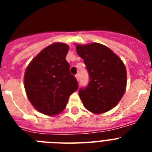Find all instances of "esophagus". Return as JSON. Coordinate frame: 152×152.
Here are the masks:
<instances>
[{
  "label": "esophagus",
  "mask_w": 152,
  "mask_h": 152,
  "mask_svg": "<svg viewBox=\"0 0 152 152\" xmlns=\"http://www.w3.org/2000/svg\"><path fill=\"white\" fill-rule=\"evenodd\" d=\"M75 78H76V80L78 81L79 80V74H77V75H75Z\"/></svg>",
  "instance_id": "1"
}]
</instances>
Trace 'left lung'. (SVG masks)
I'll use <instances>...</instances> for the list:
<instances>
[{
    "mask_svg": "<svg viewBox=\"0 0 152 152\" xmlns=\"http://www.w3.org/2000/svg\"><path fill=\"white\" fill-rule=\"evenodd\" d=\"M89 73V84L79 90L80 100L88 110L100 114L117 105L124 95L127 74L124 63L108 47L93 42L76 45Z\"/></svg>",
    "mask_w": 152,
    "mask_h": 152,
    "instance_id": "1",
    "label": "left lung"
}]
</instances>
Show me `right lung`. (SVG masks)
Instances as JSON below:
<instances>
[{
	"mask_svg": "<svg viewBox=\"0 0 152 152\" xmlns=\"http://www.w3.org/2000/svg\"><path fill=\"white\" fill-rule=\"evenodd\" d=\"M68 49L69 46L62 42L48 45L33 58L24 74V88L29 102L47 116L62 112L70 95L78 88L65 59Z\"/></svg>",
	"mask_w": 152,
	"mask_h": 152,
	"instance_id": "add662e5",
	"label": "right lung"
}]
</instances>
